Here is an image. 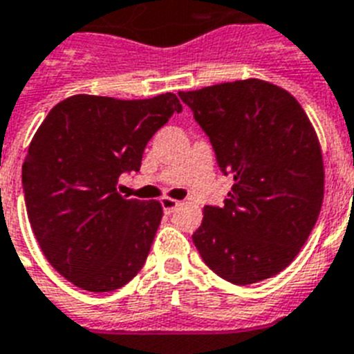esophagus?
Segmentation results:
<instances>
[{
  "label": "esophagus",
  "mask_w": 354,
  "mask_h": 354,
  "mask_svg": "<svg viewBox=\"0 0 354 354\" xmlns=\"http://www.w3.org/2000/svg\"><path fill=\"white\" fill-rule=\"evenodd\" d=\"M160 206H162L165 213H171L175 208H179L180 203L179 201H175V198L165 197V198H160Z\"/></svg>",
  "instance_id": "esophagus-1"
}]
</instances>
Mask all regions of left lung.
Segmentation results:
<instances>
[{
    "mask_svg": "<svg viewBox=\"0 0 354 354\" xmlns=\"http://www.w3.org/2000/svg\"><path fill=\"white\" fill-rule=\"evenodd\" d=\"M233 186L192 235L209 270L236 286L275 277L299 255L324 201L317 131L297 99L262 79L179 92Z\"/></svg>",
    "mask_w": 354,
    "mask_h": 354,
    "instance_id": "8db88e82",
    "label": "left lung"
}]
</instances>
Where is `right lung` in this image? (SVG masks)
I'll list each match as a JSON object with an SVG mask.
<instances>
[{
  "label": "right lung",
  "instance_id": "add662e5",
  "mask_svg": "<svg viewBox=\"0 0 354 354\" xmlns=\"http://www.w3.org/2000/svg\"><path fill=\"white\" fill-rule=\"evenodd\" d=\"M180 110L170 92L130 101L77 93L32 137L21 170L28 221L46 261L77 288L113 291L145 266L162 206L122 197L118 180L139 171L151 136Z\"/></svg>",
  "mask_w": 354,
  "mask_h": 354
}]
</instances>
